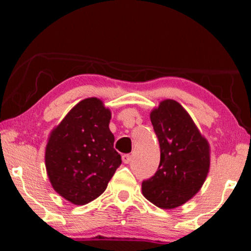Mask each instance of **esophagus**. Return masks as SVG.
Instances as JSON below:
<instances>
[{
  "label": "esophagus",
  "instance_id": "obj_1",
  "mask_svg": "<svg viewBox=\"0 0 251 251\" xmlns=\"http://www.w3.org/2000/svg\"><path fill=\"white\" fill-rule=\"evenodd\" d=\"M131 159H132V156L130 155V154H125V155H122V161L125 163H130L131 162Z\"/></svg>",
  "mask_w": 251,
  "mask_h": 251
}]
</instances>
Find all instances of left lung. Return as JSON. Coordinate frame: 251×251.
<instances>
[{"label": "left lung", "mask_w": 251, "mask_h": 251, "mask_svg": "<svg viewBox=\"0 0 251 251\" xmlns=\"http://www.w3.org/2000/svg\"><path fill=\"white\" fill-rule=\"evenodd\" d=\"M150 118L161 156L154 176L143 181V195L156 207L174 209L200 191L210 168V147L176 100L161 101Z\"/></svg>", "instance_id": "8db88e82"}]
</instances>
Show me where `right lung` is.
Here are the masks:
<instances>
[{"instance_id":"right-lung-1","label":"right lung","mask_w":251,"mask_h":251,"mask_svg":"<svg viewBox=\"0 0 251 251\" xmlns=\"http://www.w3.org/2000/svg\"><path fill=\"white\" fill-rule=\"evenodd\" d=\"M111 116L100 99L87 98L50 133L44 156L48 177L73 204H87L104 193L122 162L108 126Z\"/></svg>"}]
</instances>
